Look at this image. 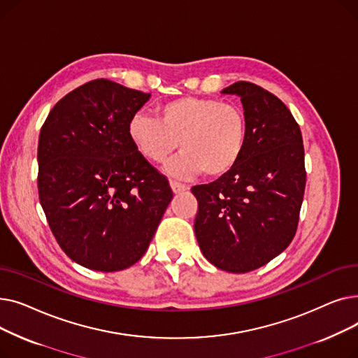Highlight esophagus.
Returning <instances> with one entry per match:
<instances>
[{"label": "esophagus", "mask_w": 358, "mask_h": 358, "mask_svg": "<svg viewBox=\"0 0 358 358\" xmlns=\"http://www.w3.org/2000/svg\"><path fill=\"white\" fill-rule=\"evenodd\" d=\"M169 185H171V189L176 194H180V193H184L189 190V187H187L185 184H181V182H177V181H169Z\"/></svg>", "instance_id": "1"}]
</instances>
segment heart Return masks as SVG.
Here are the masks:
<instances>
[{
  "label": "heart",
  "mask_w": 358,
  "mask_h": 358,
  "mask_svg": "<svg viewBox=\"0 0 358 358\" xmlns=\"http://www.w3.org/2000/svg\"><path fill=\"white\" fill-rule=\"evenodd\" d=\"M157 117L138 111L127 123V136L150 162H162L178 145L182 152L166 173L219 178L241 161L248 141V120L235 103L208 97H180L158 106Z\"/></svg>",
  "instance_id": "obj_1"
}]
</instances>
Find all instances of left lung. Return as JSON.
<instances>
[{
    "label": "left lung",
    "instance_id": "1",
    "mask_svg": "<svg viewBox=\"0 0 358 358\" xmlns=\"http://www.w3.org/2000/svg\"><path fill=\"white\" fill-rule=\"evenodd\" d=\"M235 94L248 120V141L231 173L194 185V232L203 255L229 273H248L283 252L294 238L306 171L300 127L286 104L252 83Z\"/></svg>",
    "mask_w": 358,
    "mask_h": 358
}]
</instances>
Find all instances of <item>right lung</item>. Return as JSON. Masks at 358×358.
<instances>
[{"instance_id": "right-lung-1", "label": "right lung", "mask_w": 358, "mask_h": 358, "mask_svg": "<svg viewBox=\"0 0 358 358\" xmlns=\"http://www.w3.org/2000/svg\"><path fill=\"white\" fill-rule=\"evenodd\" d=\"M149 97L94 80L56 103L41 129V204L62 251L85 268L134 266L173 199L168 180L127 136L129 119Z\"/></svg>"}]
</instances>
